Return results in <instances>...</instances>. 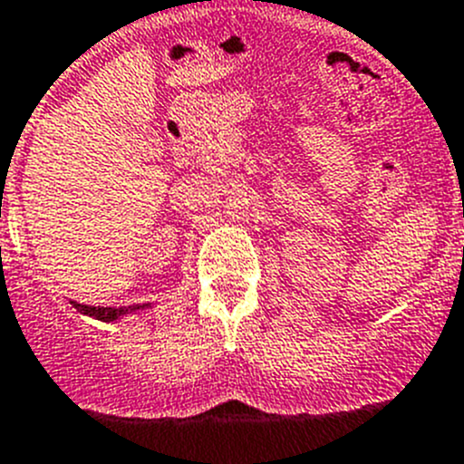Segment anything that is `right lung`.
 Returning a JSON list of instances; mask_svg holds the SVG:
<instances>
[{
    "label": "right lung",
    "mask_w": 464,
    "mask_h": 464,
    "mask_svg": "<svg viewBox=\"0 0 464 464\" xmlns=\"http://www.w3.org/2000/svg\"><path fill=\"white\" fill-rule=\"evenodd\" d=\"M71 304H73L78 312H82V314H90L94 316V319H102V321H115L118 316L127 314V312L139 310V307H92V304H81L76 303V300H71Z\"/></svg>",
    "instance_id": "right-lung-1"
}]
</instances>
